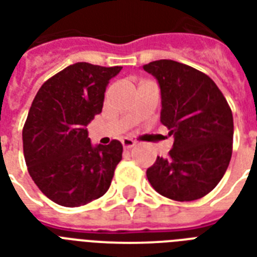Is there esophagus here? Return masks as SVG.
<instances>
[{
  "label": "esophagus",
  "mask_w": 257,
  "mask_h": 257,
  "mask_svg": "<svg viewBox=\"0 0 257 257\" xmlns=\"http://www.w3.org/2000/svg\"><path fill=\"white\" fill-rule=\"evenodd\" d=\"M121 144H122V147H124L125 149H131V148H133L135 145H136V141L126 137V139H122V140H121Z\"/></svg>",
  "instance_id": "34e87169"
}]
</instances>
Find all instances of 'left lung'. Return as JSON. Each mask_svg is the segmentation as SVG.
I'll return each instance as SVG.
<instances>
[{"label":"left lung","instance_id":"1","mask_svg":"<svg viewBox=\"0 0 257 257\" xmlns=\"http://www.w3.org/2000/svg\"><path fill=\"white\" fill-rule=\"evenodd\" d=\"M161 93V124L175 143L168 157L157 156L147 177L155 191L176 201L201 199L219 184L232 156L233 117L215 82L173 60L143 66Z\"/></svg>","mask_w":257,"mask_h":257}]
</instances>
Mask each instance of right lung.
Instances as JSON below:
<instances>
[{
  "instance_id": "obj_1",
  "label": "right lung",
  "mask_w": 257,
  "mask_h": 257,
  "mask_svg": "<svg viewBox=\"0 0 257 257\" xmlns=\"http://www.w3.org/2000/svg\"><path fill=\"white\" fill-rule=\"evenodd\" d=\"M121 69L77 62L34 97L22 131L24 156L36 185L58 205H85L110 187L122 145H92L86 125L101 113L106 86Z\"/></svg>"
}]
</instances>
